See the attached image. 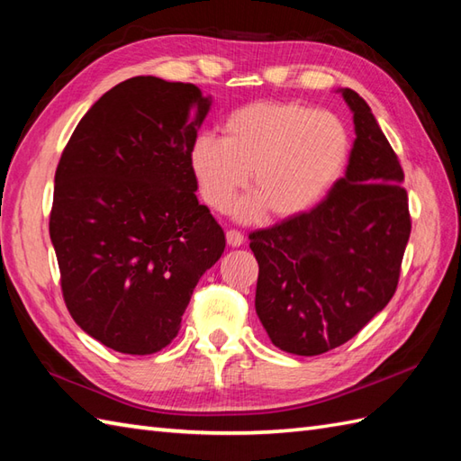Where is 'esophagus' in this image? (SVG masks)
Segmentation results:
<instances>
[{
    "mask_svg": "<svg viewBox=\"0 0 461 461\" xmlns=\"http://www.w3.org/2000/svg\"><path fill=\"white\" fill-rule=\"evenodd\" d=\"M225 240H228V246L240 248L243 243V233L238 231V230H228V231H225Z\"/></svg>",
    "mask_w": 461,
    "mask_h": 461,
    "instance_id": "esophagus-1",
    "label": "esophagus"
}]
</instances>
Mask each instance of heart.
I'll return each mask as SVG.
<instances>
[{"label": "heart", "instance_id": "b5f03b06", "mask_svg": "<svg viewBox=\"0 0 461 461\" xmlns=\"http://www.w3.org/2000/svg\"><path fill=\"white\" fill-rule=\"evenodd\" d=\"M225 139L200 134L190 168L205 203L225 210L248 185L238 213L251 220L266 210L273 220L295 218L321 202L345 172L350 136L329 111L301 103L258 101L233 111Z\"/></svg>", "mask_w": 461, "mask_h": 461}]
</instances>
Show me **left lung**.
I'll return each instance as SVG.
<instances>
[{
    "label": "left lung",
    "mask_w": 461,
    "mask_h": 461,
    "mask_svg": "<svg viewBox=\"0 0 461 461\" xmlns=\"http://www.w3.org/2000/svg\"><path fill=\"white\" fill-rule=\"evenodd\" d=\"M342 96L357 131L345 178L311 212L249 233L258 317L273 345L301 357L345 345L388 305L412 230L396 152L366 101Z\"/></svg>",
    "instance_id": "obj_1"
}]
</instances>
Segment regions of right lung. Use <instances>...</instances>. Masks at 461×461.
Segmentation results:
<instances>
[{"label":"right lung","mask_w":461,"mask_h":461,"mask_svg":"<svg viewBox=\"0 0 461 461\" xmlns=\"http://www.w3.org/2000/svg\"><path fill=\"white\" fill-rule=\"evenodd\" d=\"M210 111L198 86L132 77L96 101L55 170L49 236L77 325L124 355L178 335L194 287L225 236L190 168Z\"/></svg>","instance_id":"1"}]
</instances>
